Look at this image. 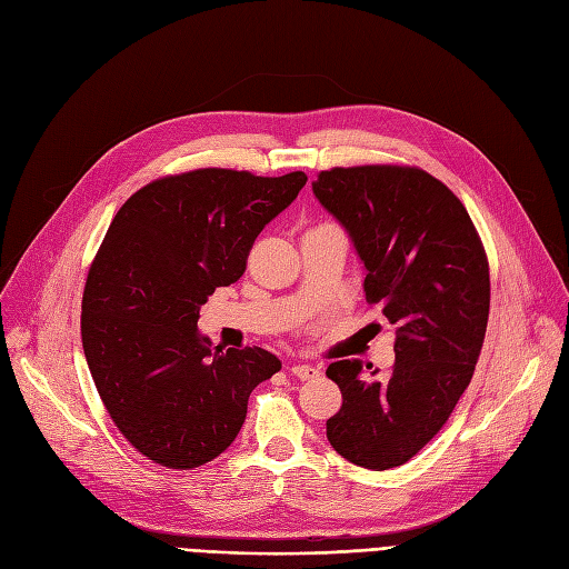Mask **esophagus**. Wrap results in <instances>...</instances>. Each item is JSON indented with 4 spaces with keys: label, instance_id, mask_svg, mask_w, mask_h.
Returning <instances> with one entry per match:
<instances>
[{
    "label": "esophagus",
    "instance_id": "34e87169",
    "mask_svg": "<svg viewBox=\"0 0 569 569\" xmlns=\"http://www.w3.org/2000/svg\"><path fill=\"white\" fill-rule=\"evenodd\" d=\"M289 371H291V377H297L301 381H310V379L320 377V369L312 367V365H291Z\"/></svg>",
    "mask_w": 569,
    "mask_h": 569
}]
</instances>
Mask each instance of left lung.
Here are the masks:
<instances>
[{
  "mask_svg": "<svg viewBox=\"0 0 569 569\" xmlns=\"http://www.w3.org/2000/svg\"><path fill=\"white\" fill-rule=\"evenodd\" d=\"M312 192L356 244L367 303L396 325L388 377L362 379L360 360L327 367L343 396L327 440L350 463L388 471L438 436L473 379L489 316L487 253L461 200L423 169L335 167Z\"/></svg>",
  "mask_w": 569,
  "mask_h": 569,
  "instance_id": "1",
  "label": "left lung"
}]
</instances>
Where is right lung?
Returning <instances> with one entry per match:
<instances>
[{
  "instance_id": "obj_1",
  "label": "right lung",
  "mask_w": 569,
  "mask_h": 569,
  "mask_svg": "<svg viewBox=\"0 0 569 569\" xmlns=\"http://www.w3.org/2000/svg\"><path fill=\"white\" fill-rule=\"evenodd\" d=\"M306 181L194 169L143 186L114 213L84 284L82 346L110 419L150 461L188 471L217 459L251 390L280 371L259 346L211 348L198 320Z\"/></svg>"
}]
</instances>
